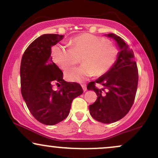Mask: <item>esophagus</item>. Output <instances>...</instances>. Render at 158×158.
<instances>
[{
    "label": "esophagus",
    "instance_id": "34e87169",
    "mask_svg": "<svg viewBox=\"0 0 158 158\" xmlns=\"http://www.w3.org/2000/svg\"><path fill=\"white\" fill-rule=\"evenodd\" d=\"M81 87H82V89H83V91L84 92H85L87 90V86H86V85H81Z\"/></svg>",
    "mask_w": 158,
    "mask_h": 158
}]
</instances>
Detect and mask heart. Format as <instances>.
Segmentation results:
<instances>
[{"instance_id": "1", "label": "heart", "mask_w": 158, "mask_h": 158, "mask_svg": "<svg viewBox=\"0 0 158 158\" xmlns=\"http://www.w3.org/2000/svg\"><path fill=\"white\" fill-rule=\"evenodd\" d=\"M70 48L56 44L51 48L52 60L61 68L67 69L79 62L83 63L77 68L65 72L69 81L83 82L92 77L106 73L114 64L118 50L106 38L83 33L76 36L69 42Z\"/></svg>"}]
</instances>
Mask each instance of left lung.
<instances>
[{"instance_id": "1", "label": "left lung", "mask_w": 158, "mask_h": 158, "mask_svg": "<svg viewBox=\"0 0 158 158\" xmlns=\"http://www.w3.org/2000/svg\"><path fill=\"white\" fill-rule=\"evenodd\" d=\"M105 35L117 42L119 49L117 61L108 72L88 83L87 88L97 95L95 102L89 106L91 117L109 124L123 118L131 109L137 89L138 70L133 50L123 39L114 33ZM96 83L101 85V89L95 86Z\"/></svg>"}]
</instances>
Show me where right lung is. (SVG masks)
I'll return each mask as SVG.
<instances>
[{"label": "right lung", "mask_w": 158, "mask_h": 158, "mask_svg": "<svg viewBox=\"0 0 158 158\" xmlns=\"http://www.w3.org/2000/svg\"><path fill=\"white\" fill-rule=\"evenodd\" d=\"M58 34H44L29 45L20 68L21 94L30 113L40 123L53 126L70 113L72 101L83 93L81 85L63 79V73L52 61L51 48L63 39ZM61 84L59 91L52 84Z\"/></svg>", "instance_id": "right-lung-1"}]
</instances>
